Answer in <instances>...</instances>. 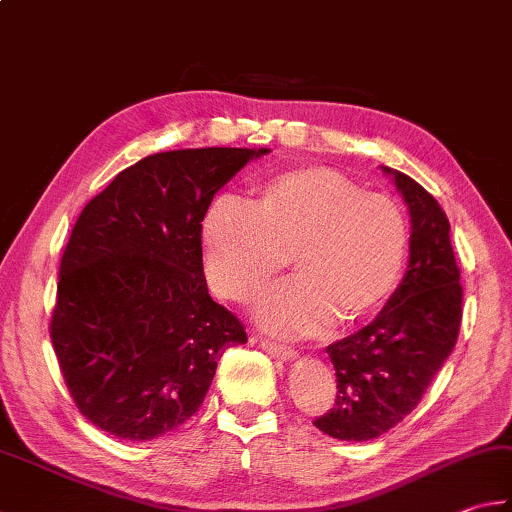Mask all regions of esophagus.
Wrapping results in <instances>:
<instances>
[{"label": "esophagus", "mask_w": 512, "mask_h": 512, "mask_svg": "<svg viewBox=\"0 0 512 512\" xmlns=\"http://www.w3.org/2000/svg\"><path fill=\"white\" fill-rule=\"evenodd\" d=\"M260 347H263V350L269 354V356H274V359H281V361H294L296 359V352L292 350V347L289 345H278V343H274V341H260Z\"/></svg>", "instance_id": "1"}]
</instances>
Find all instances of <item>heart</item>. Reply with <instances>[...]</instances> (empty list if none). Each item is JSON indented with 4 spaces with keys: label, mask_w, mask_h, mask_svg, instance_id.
Masks as SVG:
<instances>
[{
    "label": "heart",
    "mask_w": 512,
    "mask_h": 512,
    "mask_svg": "<svg viewBox=\"0 0 512 512\" xmlns=\"http://www.w3.org/2000/svg\"><path fill=\"white\" fill-rule=\"evenodd\" d=\"M202 256L214 292L249 303L287 265L298 281L269 294L258 323L283 336H314L339 318L361 323L390 301L410 252L397 200L363 191L330 167L260 180L252 205L216 200L202 218Z\"/></svg>",
    "instance_id": "heart-1"
}]
</instances>
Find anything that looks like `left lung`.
<instances>
[{"label":"left lung","instance_id":"left-lung-1","mask_svg":"<svg viewBox=\"0 0 512 512\" xmlns=\"http://www.w3.org/2000/svg\"><path fill=\"white\" fill-rule=\"evenodd\" d=\"M410 214L408 267L390 301L343 341L327 345L336 403L314 426L341 441H370L406 419L457 343L464 289L450 223L417 180L381 167Z\"/></svg>","mask_w":512,"mask_h":512}]
</instances>
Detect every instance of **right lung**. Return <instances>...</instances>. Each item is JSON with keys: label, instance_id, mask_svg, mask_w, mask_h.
<instances>
[{"label": "right lung", "instance_id": "obj_1", "mask_svg": "<svg viewBox=\"0 0 512 512\" xmlns=\"http://www.w3.org/2000/svg\"><path fill=\"white\" fill-rule=\"evenodd\" d=\"M269 149H180L120 171L82 209L60 265L51 339L77 408L151 441L202 406L243 323L209 296L200 229L211 200Z\"/></svg>", "mask_w": 512, "mask_h": 512}]
</instances>
